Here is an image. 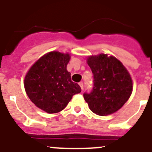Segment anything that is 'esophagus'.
Segmentation results:
<instances>
[{
    "label": "esophagus",
    "mask_w": 152,
    "mask_h": 152,
    "mask_svg": "<svg viewBox=\"0 0 152 152\" xmlns=\"http://www.w3.org/2000/svg\"><path fill=\"white\" fill-rule=\"evenodd\" d=\"M79 86H80V87H81V88H82V90H83V87H84V85H83V82H80V83H79Z\"/></svg>",
    "instance_id": "34e87169"
}]
</instances>
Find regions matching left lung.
Here are the masks:
<instances>
[{"instance_id": "left-lung-1", "label": "left lung", "mask_w": 152, "mask_h": 152, "mask_svg": "<svg viewBox=\"0 0 152 152\" xmlns=\"http://www.w3.org/2000/svg\"><path fill=\"white\" fill-rule=\"evenodd\" d=\"M87 63L93 73V88L84 93L90 110L98 115L117 112L128 100L133 91L130 73L120 61L106 54L89 56Z\"/></svg>"}]
</instances>
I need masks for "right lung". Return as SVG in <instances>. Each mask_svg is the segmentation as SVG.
Masks as SVG:
<instances>
[{"label":"right lung","mask_w":152,"mask_h":152,"mask_svg":"<svg viewBox=\"0 0 152 152\" xmlns=\"http://www.w3.org/2000/svg\"><path fill=\"white\" fill-rule=\"evenodd\" d=\"M69 54L53 51L37 61L24 81L25 91L38 108L47 113L63 110L73 96L81 92L77 83L71 81L67 71Z\"/></svg>","instance_id":"obj_1"}]
</instances>
